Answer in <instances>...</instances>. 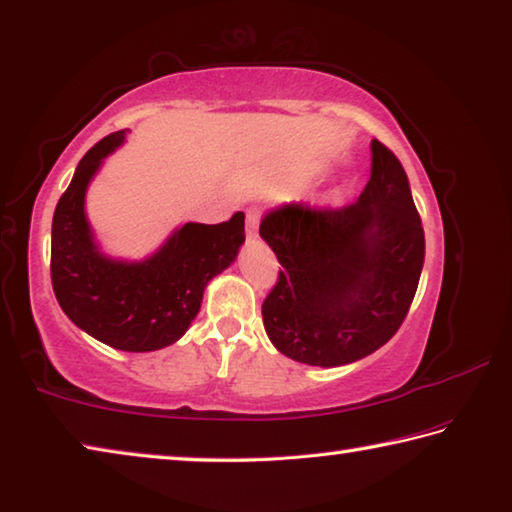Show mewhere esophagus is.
<instances>
[{
	"mask_svg": "<svg viewBox=\"0 0 512 512\" xmlns=\"http://www.w3.org/2000/svg\"><path fill=\"white\" fill-rule=\"evenodd\" d=\"M258 224H261V213L256 211V208H251L247 211V236H256L258 233Z\"/></svg>",
	"mask_w": 512,
	"mask_h": 512,
	"instance_id": "esophagus-1",
	"label": "esophagus"
}]
</instances>
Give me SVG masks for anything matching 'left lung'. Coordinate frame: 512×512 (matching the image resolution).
<instances>
[{
    "instance_id": "left-lung-1",
    "label": "left lung",
    "mask_w": 512,
    "mask_h": 512,
    "mask_svg": "<svg viewBox=\"0 0 512 512\" xmlns=\"http://www.w3.org/2000/svg\"><path fill=\"white\" fill-rule=\"evenodd\" d=\"M283 270L263 301L272 345L297 363L338 367L397 333L420 283L424 229L399 158L372 140V174L354 204H283L261 222Z\"/></svg>"
}]
</instances>
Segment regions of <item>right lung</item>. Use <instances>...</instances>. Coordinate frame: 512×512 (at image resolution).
Masks as SVG:
<instances>
[{"mask_svg":"<svg viewBox=\"0 0 512 512\" xmlns=\"http://www.w3.org/2000/svg\"><path fill=\"white\" fill-rule=\"evenodd\" d=\"M127 133L99 140L58 199L52 286L63 313L95 340L122 351H156L188 331L208 281L236 261L245 242V213L222 224H183L142 261L106 256L90 229L86 192Z\"/></svg>","mask_w":512,"mask_h":512,"instance_id":"right-lung-1","label":"right lung"}]
</instances>
